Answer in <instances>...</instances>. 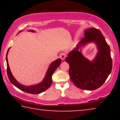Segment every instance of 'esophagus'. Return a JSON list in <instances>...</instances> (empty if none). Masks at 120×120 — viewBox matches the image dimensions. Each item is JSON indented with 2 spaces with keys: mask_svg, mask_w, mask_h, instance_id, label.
<instances>
[{
  "mask_svg": "<svg viewBox=\"0 0 120 120\" xmlns=\"http://www.w3.org/2000/svg\"><path fill=\"white\" fill-rule=\"evenodd\" d=\"M60 56V58L62 60H64L65 58H66V54L64 53H62L61 54Z\"/></svg>",
  "mask_w": 120,
  "mask_h": 120,
  "instance_id": "esophagus-1",
  "label": "esophagus"
}]
</instances>
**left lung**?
Returning <instances> with one entry per match:
<instances>
[{
	"instance_id": "obj_1",
	"label": "left lung",
	"mask_w": 120,
	"mask_h": 120,
	"mask_svg": "<svg viewBox=\"0 0 120 120\" xmlns=\"http://www.w3.org/2000/svg\"><path fill=\"white\" fill-rule=\"evenodd\" d=\"M85 37L68 54L66 61L69 64V74L73 83L83 90H93L102 86L112 69L109 46L100 30L91 28L84 31ZM90 41L97 44L99 51L92 62L83 56L79 49Z\"/></svg>"
}]
</instances>
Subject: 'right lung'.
I'll return each instance as SVG.
<instances>
[{
	"label": "right lung",
	"mask_w": 120,
	"mask_h": 120,
	"mask_svg": "<svg viewBox=\"0 0 120 120\" xmlns=\"http://www.w3.org/2000/svg\"><path fill=\"white\" fill-rule=\"evenodd\" d=\"M31 31L34 32L33 30H31ZM9 50V49L7 51L6 55L7 72L8 77L10 82H11V84H13L14 86L19 89L20 90L23 91L24 92L30 93V94H38L44 92L46 90H47L52 84V75L53 74V73L56 70L59 66V65L61 64V60L60 59H58L55 60L50 64L49 68L47 71V72H46L45 78H44V80L40 84L36 85H34V86H25L20 84L14 78L13 76L11 74V70H10L8 62L7 59V54L8 53Z\"/></svg>",
	"instance_id": "1"
}]
</instances>
